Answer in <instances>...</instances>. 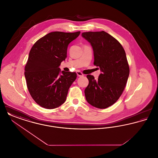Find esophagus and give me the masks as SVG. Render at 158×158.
<instances>
[{
    "instance_id": "obj_1",
    "label": "esophagus",
    "mask_w": 158,
    "mask_h": 158,
    "mask_svg": "<svg viewBox=\"0 0 158 158\" xmlns=\"http://www.w3.org/2000/svg\"><path fill=\"white\" fill-rule=\"evenodd\" d=\"M76 73H77V76H79V77H81V76H83V75L82 74V72H81L80 71H77L76 72Z\"/></svg>"
}]
</instances>
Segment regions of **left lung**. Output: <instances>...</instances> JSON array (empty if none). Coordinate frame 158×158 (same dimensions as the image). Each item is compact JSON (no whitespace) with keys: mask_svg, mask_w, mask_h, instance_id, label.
<instances>
[{"mask_svg":"<svg viewBox=\"0 0 158 158\" xmlns=\"http://www.w3.org/2000/svg\"><path fill=\"white\" fill-rule=\"evenodd\" d=\"M82 37L90 43L94 64L101 72L98 80L86 76L89 84L85 89V98L93 106L108 108L120 97L127 82L130 69L126 52L115 38L104 31L83 32Z\"/></svg>","mask_w":158,"mask_h":158,"instance_id":"1","label":"left lung"}]
</instances>
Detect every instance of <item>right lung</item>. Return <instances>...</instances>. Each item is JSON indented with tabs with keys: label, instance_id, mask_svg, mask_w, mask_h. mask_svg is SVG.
I'll return each instance as SVG.
<instances>
[{
	"label": "right lung",
	"instance_id": "obj_1",
	"mask_svg": "<svg viewBox=\"0 0 158 158\" xmlns=\"http://www.w3.org/2000/svg\"><path fill=\"white\" fill-rule=\"evenodd\" d=\"M80 33L52 32L31 48L24 74L32 98L41 106L54 109L66 101L77 75L61 71L59 66L67 57L68 45Z\"/></svg>",
	"mask_w": 158,
	"mask_h": 158
}]
</instances>
